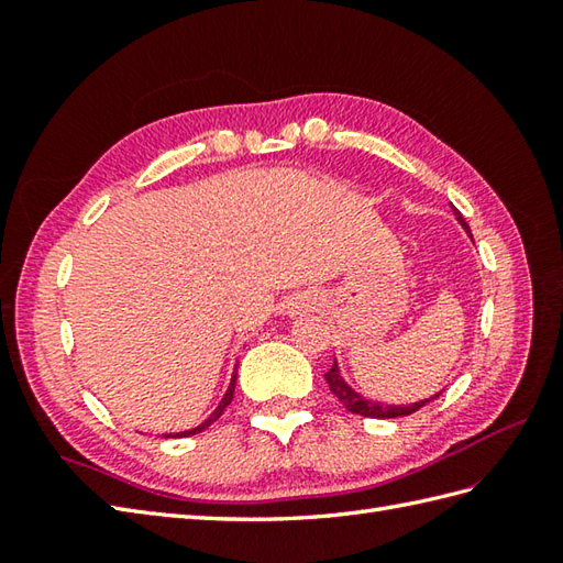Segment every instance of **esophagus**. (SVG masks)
I'll list each match as a JSON object with an SVG mask.
<instances>
[{
    "label": "esophagus",
    "mask_w": 563,
    "mask_h": 563,
    "mask_svg": "<svg viewBox=\"0 0 563 563\" xmlns=\"http://www.w3.org/2000/svg\"><path fill=\"white\" fill-rule=\"evenodd\" d=\"M312 305H314L312 297L297 295V297H292V300L288 302V314H290V317L302 314V312H307V309H312Z\"/></svg>",
    "instance_id": "obj_1"
}]
</instances>
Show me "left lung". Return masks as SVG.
Instances as JSON below:
<instances>
[{
    "label": "left lung",
    "mask_w": 563,
    "mask_h": 563,
    "mask_svg": "<svg viewBox=\"0 0 563 563\" xmlns=\"http://www.w3.org/2000/svg\"><path fill=\"white\" fill-rule=\"evenodd\" d=\"M452 212H454V218H457V222L464 227V232L472 236L470 224L464 222L462 212H460V210H454V208H452ZM324 379H327V385L331 387V394H333V397H339V401L345 406V409H349L351 413L365 416V418H399V416H409V413H413V411L421 409V406H426L428 401H433L435 397H440V391H438L435 397L421 399V401H413V404H406V406H401V404H385V401L367 399V397H363L361 391H355V389L349 385V382L343 379V375H341V369H339V363H336V361H333V365H331L329 373L324 375Z\"/></svg>",
    "instance_id": "left-lung-1"
}]
</instances>
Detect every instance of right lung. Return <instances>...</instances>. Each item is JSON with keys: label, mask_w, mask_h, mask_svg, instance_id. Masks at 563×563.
Returning a JSON list of instances; mask_svg holds the SVG:
<instances>
[{"label": "right lung", "mask_w": 563, "mask_h": 563, "mask_svg": "<svg viewBox=\"0 0 563 563\" xmlns=\"http://www.w3.org/2000/svg\"><path fill=\"white\" fill-rule=\"evenodd\" d=\"M234 385H236V369H234V375H232V379H230V387H227V391H224L222 401L218 404V409H214V411L206 418V421H202V423L196 426V428H190V430H181V433H166L164 438H188V435H196V433H200V430H206L208 426H212V423L218 421V418L224 413L227 406H230V401H232V397H234Z\"/></svg>", "instance_id": "right-lung-1"}]
</instances>
